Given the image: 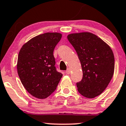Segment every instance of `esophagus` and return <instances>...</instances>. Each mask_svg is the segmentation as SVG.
Instances as JSON below:
<instances>
[{"instance_id":"obj_1","label":"esophagus","mask_w":126,"mask_h":126,"mask_svg":"<svg viewBox=\"0 0 126 126\" xmlns=\"http://www.w3.org/2000/svg\"><path fill=\"white\" fill-rule=\"evenodd\" d=\"M66 73L67 74H69L71 73V69L69 68H68L66 71Z\"/></svg>"}]
</instances>
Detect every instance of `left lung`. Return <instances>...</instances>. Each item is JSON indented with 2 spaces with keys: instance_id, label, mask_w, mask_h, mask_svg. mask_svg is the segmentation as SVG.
<instances>
[{
  "instance_id": "obj_1",
  "label": "left lung",
  "mask_w": 126,
  "mask_h": 126,
  "mask_svg": "<svg viewBox=\"0 0 126 126\" xmlns=\"http://www.w3.org/2000/svg\"><path fill=\"white\" fill-rule=\"evenodd\" d=\"M68 39L78 53L83 73L77 83L78 92L88 98L100 95L109 84L114 71V57L111 47L89 32L68 34Z\"/></svg>"
}]
</instances>
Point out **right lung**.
Here are the masks:
<instances>
[{
  "instance_id": "right-lung-1",
  "label": "right lung",
  "mask_w": 126,
  "mask_h": 126,
  "mask_svg": "<svg viewBox=\"0 0 126 126\" xmlns=\"http://www.w3.org/2000/svg\"><path fill=\"white\" fill-rule=\"evenodd\" d=\"M62 37L59 32H46L24 44L19 52L17 71L26 90L44 99L55 90L63 74L57 71L53 50Z\"/></svg>"
}]
</instances>
